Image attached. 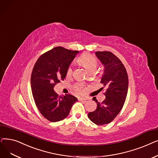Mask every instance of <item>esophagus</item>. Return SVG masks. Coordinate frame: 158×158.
Instances as JSON below:
<instances>
[{
  "label": "esophagus",
  "mask_w": 158,
  "mask_h": 158,
  "mask_svg": "<svg viewBox=\"0 0 158 158\" xmlns=\"http://www.w3.org/2000/svg\"><path fill=\"white\" fill-rule=\"evenodd\" d=\"M78 99H79V101H86L88 99V98H79Z\"/></svg>",
  "instance_id": "esophagus-1"
}]
</instances>
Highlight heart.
<instances>
[{"mask_svg": "<svg viewBox=\"0 0 158 158\" xmlns=\"http://www.w3.org/2000/svg\"><path fill=\"white\" fill-rule=\"evenodd\" d=\"M78 63L83 66L85 69L88 70L89 73H94L97 69V67L98 65V60L96 59L92 55L88 54V53H84L82 55V56L78 58L77 59ZM72 73V69L71 67H69L68 68L66 75L68 76H70V75ZM74 90L78 94H82L84 92L83 86L81 84H77L74 85L73 86Z\"/></svg>", "mask_w": 158, "mask_h": 158, "instance_id": "b5f03b06", "label": "heart"}]
</instances>
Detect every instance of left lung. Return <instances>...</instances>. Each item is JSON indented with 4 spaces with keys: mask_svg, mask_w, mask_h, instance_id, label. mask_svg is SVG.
Wrapping results in <instances>:
<instances>
[{
    "mask_svg": "<svg viewBox=\"0 0 158 158\" xmlns=\"http://www.w3.org/2000/svg\"><path fill=\"white\" fill-rule=\"evenodd\" d=\"M95 55L105 67L101 83L106 88V99L100 103L93 98L97 108L88 116L95 124L102 125L112 122L121 110L128 92V78L124 65L112 52H96Z\"/></svg>",
    "mask_w": 158,
    "mask_h": 158,
    "instance_id": "left-lung-1",
    "label": "left lung"
}]
</instances>
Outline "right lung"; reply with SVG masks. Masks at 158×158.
I'll list each match as a JSON object with an SVG mask.
<instances>
[{
	"label": "right lung",
	"instance_id": "add662e5",
	"mask_svg": "<svg viewBox=\"0 0 158 158\" xmlns=\"http://www.w3.org/2000/svg\"><path fill=\"white\" fill-rule=\"evenodd\" d=\"M79 51L56 47L40 56L31 76L32 95L44 118L51 122L66 118L77 99L70 94L59 96L53 87L64 80L66 72Z\"/></svg>",
	"mask_w": 158,
	"mask_h": 158
}]
</instances>
